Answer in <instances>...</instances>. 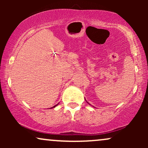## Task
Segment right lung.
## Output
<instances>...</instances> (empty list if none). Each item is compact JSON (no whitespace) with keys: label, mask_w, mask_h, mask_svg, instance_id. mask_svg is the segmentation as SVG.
<instances>
[{"label":"right lung","mask_w":148,"mask_h":148,"mask_svg":"<svg viewBox=\"0 0 148 148\" xmlns=\"http://www.w3.org/2000/svg\"><path fill=\"white\" fill-rule=\"evenodd\" d=\"M57 105H58V104H57ZM57 105H56V106H54L53 107H52V108H54V107H56V106H57Z\"/></svg>","instance_id":"obj_1"}]
</instances>
